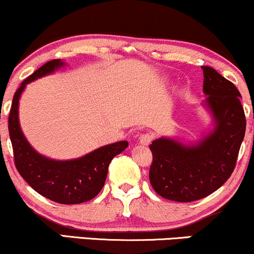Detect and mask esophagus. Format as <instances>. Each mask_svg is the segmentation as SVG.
Masks as SVG:
<instances>
[{
  "mask_svg": "<svg viewBox=\"0 0 254 254\" xmlns=\"http://www.w3.org/2000/svg\"><path fill=\"white\" fill-rule=\"evenodd\" d=\"M151 140H152V136L150 135V133H142V135L139 136V143L142 145L150 144Z\"/></svg>",
  "mask_w": 254,
  "mask_h": 254,
  "instance_id": "obj_1",
  "label": "esophagus"
}]
</instances>
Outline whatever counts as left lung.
Returning a JSON list of instances; mask_svg holds the SVG:
<instances>
[{"mask_svg": "<svg viewBox=\"0 0 254 254\" xmlns=\"http://www.w3.org/2000/svg\"><path fill=\"white\" fill-rule=\"evenodd\" d=\"M203 94L201 106L212 119L209 129L194 142L161 136L152 140L149 179L158 195L177 202H190L214 193L230 179L246 130L238 88L214 68L201 66Z\"/></svg>", "mask_w": 254, "mask_h": 254, "instance_id": "1", "label": "left lung"}]
</instances>
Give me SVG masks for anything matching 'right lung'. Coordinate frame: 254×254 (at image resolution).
Listing matches in <instances>:
<instances>
[{
    "instance_id": "add662e5",
    "label": "right lung",
    "mask_w": 254,
    "mask_h": 254,
    "mask_svg": "<svg viewBox=\"0 0 254 254\" xmlns=\"http://www.w3.org/2000/svg\"><path fill=\"white\" fill-rule=\"evenodd\" d=\"M65 61L56 59L22 81L14 94L9 114L8 129L14 150L15 166L26 182L42 196L63 204H77L92 200L102 190L110 162L127 148V140L100 146L72 160H54L40 154L27 140L20 125L19 105L26 86L36 79L50 75L65 67Z\"/></svg>"
}]
</instances>
